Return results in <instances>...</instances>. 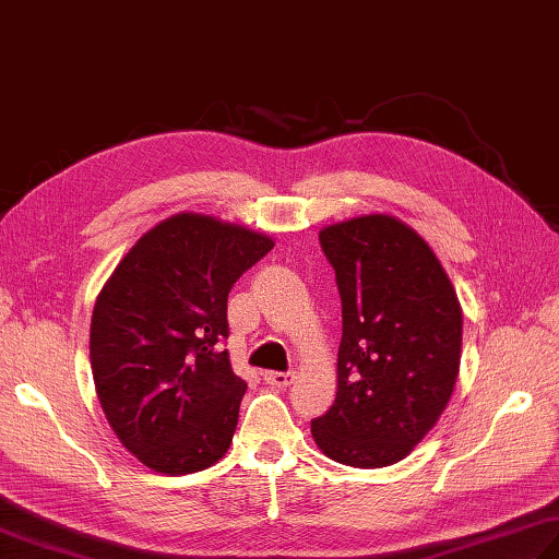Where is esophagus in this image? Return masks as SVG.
<instances>
[{
    "label": "esophagus",
    "instance_id": "esophagus-1",
    "mask_svg": "<svg viewBox=\"0 0 559 559\" xmlns=\"http://www.w3.org/2000/svg\"><path fill=\"white\" fill-rule=\"evenodd\" d=\"M293 379H295L293 372H264V382L271 384V386H276V389L290 386Z\"/></svg>",
    "mask_w": 559,
    "mask_h": 559
}]
</instances>
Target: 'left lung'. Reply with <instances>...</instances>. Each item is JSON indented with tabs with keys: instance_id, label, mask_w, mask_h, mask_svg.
Instances as JSON below:
<instances>
[{
	"instance_id": "1",
	"label": "left lung",
	"mask_w": 559,
	"mask_h": 559,
	"mask_svg": "<svg viewBox=\"0 0 559 559\" xmlns=\"http://www.w3.org/2000/svg\"><path fill=\"white\" fill-rule=\"evenodd\" d=\"M343 307L336 401L312 420L329 459L382 468L406 459L454 391L463 314L423 237L386 213L319 233Z\"/></svg>"
}]
</instances>
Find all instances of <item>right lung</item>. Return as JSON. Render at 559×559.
<instances>
[{
	"instance_id": "add662e5",
	"label": "right lung",
	"mask_w": 559,
	"mask_h": 559,
	"mask_svg": "<svg viewBox=\"0 0 559 559\" xmlns=\"http://www.w3.org/2000/svg\"><path fill=\"white\" fill-rule=\"evenodd\" d=\"M273 247L266 235L177 213L141 235L91 317L105 418L144 466L185 476L228 451L245 379L230 367L228 293Z\"/></svg>"
}]
</instances>
